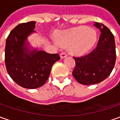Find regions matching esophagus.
I'll use <instances>...</instances> for the list:
<instances>
[{
	"label": "esophagus",
	"instance_id": "1",
	"mask_svg": "<svg viewBox=\"0 0 120 120\" xmlns=\"http://www.w3.org/2000/svg\"><path fill=\"white\" fill-rule=\"evenodd\" d=\"M60 56H61V58H64V57H67V53L65 52H61V53H60Z\"/></svg>",
	"mask_w": 120,
	"mask_h": 120
}]
</instances>
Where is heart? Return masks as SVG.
Instances as JSON below:
<instances>
[{
  "instance_id": "b5f03b06",
  "label": "heart",
  "mask_w": 120,
  "mask_h": 120,
  "mask_svg": "<svg viewBox=\"0 0 120 120\" xmlns=\"http://www.w3.org/2000/svg\"><path fill=\"white\" fill-rule=\"evenodd\" d=\"M96 39V33L93 29L82 26L59 32L54 42L57 46H69L73 54L82 55L93 47Z\"/></svg>"
}]
</instances>
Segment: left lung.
<instances>
[{
    "label": "left lung",
    "mask_w": 120,
    "mask_h": 120,
    "mask_svg": "<svg viewBox=\"0 0 120 120\" xmlns=\"http://www.w3.org/2000/svg\"><path fill=\"white\" fill-rule=\"evenodd\" d=\"M101 34L97 46L90 53L81 57H73L76 65L72 75L83 85L98 84L105 80L112 72L116 63L114 37L109 28L95 23Z\"/></svg>",
    "instance_id": "8db88e82"
}]
</instances>
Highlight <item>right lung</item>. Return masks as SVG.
<instances>
[{
    "label": "right lung",
    "instance_id": "1",
    "mask_svg": "<svg viewBox=\"0 0 120 120\" xmlns=\"http://www.w3.org/2000/svg\"><path fill=\"white\" fill-rule=\"evenodd\" d=\"M35 21L19 24L7 37L5 65L8 74L19 86L35 89L43 86L49 78L53 65L60 59L58 53L34 50L28 54L24 43L34 32Z\"/></svg>",
    "mask_w": 120,
    "mask_h": 120
}]
</instances>
